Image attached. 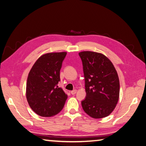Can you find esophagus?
<instances>
[{
	"mask_svg": "<svg viewBox=\"0 0 146 146\" xmlns=\"http://www.w3.org/2000/svg\"><path fill=\"white\" fill-rule=\"evenodd\" d=\"M76 92H77V90H74L71 91V94H75V93Z\"/></svg>",
	"mask_w": 146,
	"mask_h": 146,
	"instance_id": "esophagus-1",
	"label": "esophagus"
}]
</instances>
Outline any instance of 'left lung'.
Returning a JSON list of instances; mask_svg holds the SVG:
<instances>
[{"label": "left lung", "mask_w": 146, "mask_h": 146, "mask_svg": "<svg viewBox=\"0 0 146 146\" xmlns=\"http://www.w3.org/2000/svg\"><path fill=\"white\" fill-rule=\"evenodd\" d=\"M82 60L86 97L81 102L84 112L94 119L113 111L119 98V80L113 64L101 53L84 51Z\"/></svg>", "instance_id": "8db88e82"}]
</instances>
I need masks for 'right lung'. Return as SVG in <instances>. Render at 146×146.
I'll list each match as a JSON object with an SVG mask.
<instances>
[{
  "label": "right lung",
  "mask_w": 146,
  "mask_h": 146,
  "mask_svg": "<svg viewBox=\"0 0 146 146\" xmlns=\"http://www.w3.org/2000/svg\"><path fill=\"white\" fill-rule=\"evenodd\" d=\"M66 52H52L40 56L29 73L26 98L32 110L42 117H52L62 111L67 94L58 86L60 71Z\"/></svg>",
  "instance_id": "right-lung-1"
}]
</instances>
